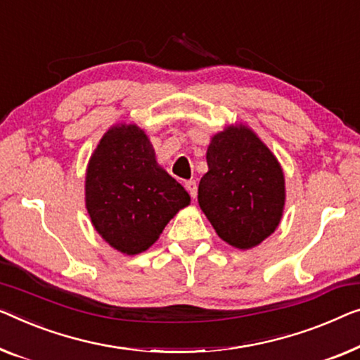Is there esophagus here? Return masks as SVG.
<instances>
[{
    "instance_id": "esophagus-1",
    "label": "esophagus",
    "mask_w": 360,
    "mask_h": 360,
    "mask_svg": "<svg viewBox=\"0 0 360 360\" xmlns=\"http://www.w3.org/2000/svg\"><path fill=\"white\" fill-rule=\"evenodd\" d=\"M184 186H186L187 192H189V194H191V197L195 198L197 197V182L194 179H189V181H186Z\"/></svg>"
}]
</instances>
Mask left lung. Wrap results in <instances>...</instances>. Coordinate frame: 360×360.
<instances>
[{"label":"left lung","mask_w":360,"mask_h":360,"mask_svg":"<svg viewBox=\"0 0 360 360\" xmlns=\"http://www.w3.org/2000/svg\"><path fill=\"white\" fill-rule=\"evenodd\" d=\"M208 171L198 184V205L224 243L248 250L281 221L286 191L281 165L244 124L224 127L207 148Z\"/></svg>","instance_id":"1"}]
</instances>
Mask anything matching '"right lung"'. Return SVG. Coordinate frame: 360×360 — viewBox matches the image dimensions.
<instances>
[{
  "mask_svg": "<svg viewBox=\"0 0 360 360\" xmlns=\"http://www.w3.org/2000/svg\"><path fill=\"white\" fill-rule=\"evenodd\" d=\"M189 203L184 187L157 163L141 127L116 124L105 132L87 166L85 207L112 249L126 255L147 250Z\"/></svg>",
  "mask_w": 360,
  "mask_h": 360,
  "instance_id": "add662e5",
  "label": "right lung"
}]
</instances>
